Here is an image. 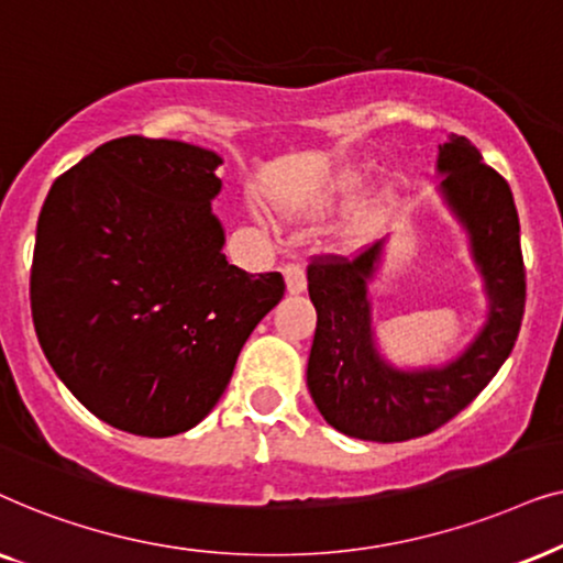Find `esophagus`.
<instances>
[{
  "label": "esophagus",
  "mask_w": 563,
  "mask_h": 563,
  "mask_svg": "<svg viewBox=\"0 0 563 563\" xmlns=\"http://www.w3.org/2000/svg\"><path fill=\"white\" fill-rule=\"evenodd\" d=\"M283 275H286V286L288 294H303L306 290V269L298 262H290V265L283 267Z\"/></svg>",
  "instance_id": "esophagus-1"
}]
</instances>
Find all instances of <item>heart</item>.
Segmentation results:
<instances>
[{"instance_id":"1","label":"heart","mask_w":563,"mask_h":563,"mask_svg":"<svg viewBox=\"0 0 563 563\" xmlns=\"http://www.w3.org/2000/svg\"><path fill=\"white\" fill-rule=\"evenodd\" d=\"M368 179H371V172L363 167L340 169L332 179H329V185L324 187V190H321V195L317 198V206L332 208V206L352 203V200H355L357 195L365 190ZM380 203H384V198L378 200L376 208H371V211H365L363 216H360L355 223V236H368L371 231H376L378 219H380Z\"/></svg>"}]
</instances>
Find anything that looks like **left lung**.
Here are the masks:
<instances>
[{
  "label": "left lung",
  "instance_id": "1",
  "mask_svg": "<svg viewBox=\"0 0 563 563\" xmlns=\"http://www.w3.org/2000/svg\"><path fill=\"white\" fill-rule=\"evenodd\" d=\"M438 175L440 198L466 231L489 301L484 327L459 355L443 365L399 368L380 352L368 283L384 262L386 239L352 260L329 254L309 265L317 334L306 384L321 417L350 438L401 443L438 430L497 376L520 332L526 265L512 190L463 136L440 146Z\"/></svg>",
  "mask_w": 563,
  "mask_h": 563
}]
</instances>
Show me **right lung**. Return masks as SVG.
<instances>
[{
  "label": "right lung",
  "mask_w": 563,
  "mask_h": 563,
  "mask_svg": "<svg viewBox=\"0 0 563 563\" xmlns=\"http://www.w3.org/2000/svg\"><path fill=\"white\" fill-rule=\"evenodd\" d=\"M221 164L185 141L123 136L64 172L43 203L37 342L64 386L123 432L169 438L206 419L286 294L280 273L227 262L211 208Z\"/></svg>",
  "instance_id": "obj_1"
}]
</instances>
